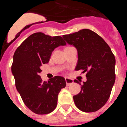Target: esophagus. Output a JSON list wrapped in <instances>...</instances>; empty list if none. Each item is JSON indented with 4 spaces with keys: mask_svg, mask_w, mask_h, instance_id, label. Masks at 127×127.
I'll return each mask as SVG.
<instances>
[{
    "mask_svg": "<svg viewBox=\"0 0 127 127\" xmlns=\"http://www.w3.org/2000/svg\"><path fill=\"white\" fill-rule=\"evenodd\" d=\"M65 81H66V84H67V86H70L72 84H73L74 81L72 79H69L68 77H65Z\"/></svg>",
    "mask_w": 127,
    "mask_h": 127,
    "instance_id": "esophagus-1",
    "label": "esophagus"
}]
</instances>
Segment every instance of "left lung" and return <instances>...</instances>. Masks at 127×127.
Here are the masks:
<instances>
[{
  "label": "left lung",
  "mask_w": 127,
  "mask_h": 127,
  "mask_svg": "<svg viewBox=\"0 0 127 127\" xmlns=\"http://www.w3.org/2000/svg\"><path fill=\"white\" fill-rule=\"evenodd\" d=\"M77 49L78 60L76 70L87 72V81L81 85V92L73 97L76 107L86 113L95 112L107 102L115 82L116 60L104 39L89 29L62 37Z\"/></svg>",
  "instance_id": "obj_1"
}]
</instances>
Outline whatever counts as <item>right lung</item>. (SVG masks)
<instances>
[{
	"mask_svg": "<svg viewBox=\"0 0 127 127\" xmlns=\"http://www.w3.org/2000/svg\"><path fill=\"white\" fill-rule=\"evenodd\" d=\"M65 44L59 35L37 32L27 38L14 52L11 71L16 88L26 106L35 114L51 113L57 107L58 94L65 87L64 77L55 76L46 82L39 76L41 67L48 63L53 50Z\"/></svg>",
	"mask_w": 127,
	"mask_h": 127,
	"instance_id": "right-lung-1",
	"label": "right lung"
}]
</instances>
